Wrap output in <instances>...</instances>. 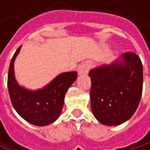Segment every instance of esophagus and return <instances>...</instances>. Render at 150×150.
I'll return each instance as SVG.
<instances>
[{"mask_svg":"<svg viewBox=\"0 0 150 150\" xmlns=\"http://www.w3.org/2000/svg\"><path fill=\"white\" fill-rule=\"evenodd\" d=\"M91 67V62H85L83 63H81L79 68H78V73L79 75H87L88 72L89 71Z\"/></svg>","mask_w":150,"mask_h":150,"instance_id":"obj_1","label":"esophagus"}]
</instances>
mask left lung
Masks as SVG:
<instances>
[{"instance_id": "left-lung-1", "label": "left lung", "mask_w": 150, "mask_h": 150, "mask_svg": "<svg viewBox=\"0 0 150 150\" xmlns=\"http://www.w3.org/2000/svg\"><path fill=\"white\" fill-rule=\"evenodd\" d=\"M90 104L94 116L107 126L120 125L135 112L142 93L143 69L135 53L92 69Z\"/></svg>"}]
</instances>
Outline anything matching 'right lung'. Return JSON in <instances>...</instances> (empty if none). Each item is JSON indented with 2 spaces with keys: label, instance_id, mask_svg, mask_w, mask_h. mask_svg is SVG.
Returning a JSON list of instances; mask_svg holds the SVG:
<instances>
[{
  "label": "right lung",
  "instance_id": "add662e5",
  "mask_svg": "<svg viewBox=\"0 0 150 150\" xmlns=\"http://www.w3.org/2000/svg\"><path fill=\"white\" fill-rule=\"evenodd\" d=\"M21 46L16 50L9 65L8 88L15 111L28 122L35 126H47L55 122L62 110L64 97L75 82L76 71L58 75L42 88L30 90L21 87L15 76L14 64Z\"/></svg>",
  "mask_w": 150,
  "mask_h": 150
}]
</instances>
